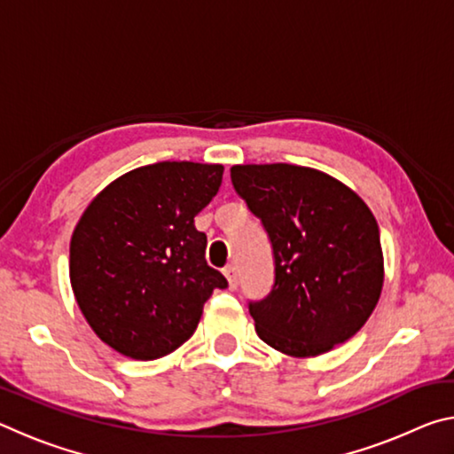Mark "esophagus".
<instances>
[{
	"label": "esophagus",
	"mask_w": 454,
	"mask_h": 454,
	"mask_svg": "<svg viewBox=\"0 0 454 454\" xmlns=\"http://www.w3.org/2000/svg\"><path fill=\"white\" fill-rule=\"evenodd\" d=\"M224 276L228 278V286L234 290V288L238 286V270H236V266L228 264V266L224 268Z\"/></svg>",
	"instance_id": "34e87169"
}]
</instances>
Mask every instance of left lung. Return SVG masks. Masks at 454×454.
<instances>
[{"instance_id": "8db88e82", "label": "left lung", "mask_w": 454, "mask_h": 454, "mask_svg": "<svg viewBox=\"0 0 454 454\" xmlns=\"http://www.w3.org/2000/svg\"><path fill=\"white\" fill-rule=\"evenodd\" d=\"M232 186L272 244L274 284L250 301L256 333L290 356H318L355 336L380 298L379 224L342 182L314 168L246 164Z\"/></svg>"}]
</instances>
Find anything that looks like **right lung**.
Returning <instances> with one entry per match:
<instances>
[{"instance_id":"add662e5","label":"right lung","mask_w":454,"mask_h":454,"mask_svg":"<svg viewBox=\"0 0 454 454\" xmlns=\"http://www.w3.org/2000/svg\"><path fill=\"white\" fill-rule=\"evenodd\" d=\"M224 166L158 162L120 176L91 200L70 242V280L91 330L120 355L166 356L182 347L214 288L194 218Z\"/></svg>"}]
</instances>
